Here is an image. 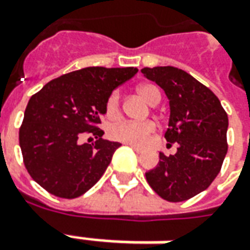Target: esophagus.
Masks as SVG:
<instances>
[{
    "mask_svg": "<svg viewBox=\"0 0 250 250\" xmlns=\"http://www.w3.org/2000/svg\"><path fill=\"white\" fill-rule=\"evenodd\" d=\"M128 146L132 147V149H134V150H135V152H137V153H142V152H144V150H142V147L135 146V145H130V144H128Z\"/></svg>",
    "mask_w": 250,
    "mask_h": 250,
    "instance_id": "1",
    "label": "esophagus"
}]
</instances>
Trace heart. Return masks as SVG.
<instances>
[{"mask_svg":"<svg viewBox=\"0 0 250 250\" xmlns=\"http://www.w3.org/2000/svg\"><path fill=\"white\" fill-rule=\"evenodd\" d=\"M137 91L139 96L150 105H156L160 100L159 90L152 84H142L137 89ZM105 115L111 120L120 116V91L119 90H113L108 97L106 104H105ZM156 130H157V125L154 120H145V122L125 120V122L112 125L108 130V134L112 139L119 141V142L130 144L135 146H144L152 137V134L156 132Z\"/></svg>","mask_w":250,"mask_h":250,"instance_id":"heart-1","label":"heart"}]
</instances>
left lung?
<instances>
[{"label":"left lung","instance_id":"1","mask_svg":"<svg viewBox=\"0 0 250 250\" xmlns=\"http://www.w3.org/2000/svg\"><path fill=\"white\" fill-rule=\"evenodd\" d=\"M169 100V127L164 134L176 153H160L159 166L146 172L150 188L169 203H181L209 188L227 153L229 118L219 98L193 76L175 67L144 68Z\"/></svg>","mask_w":250,"mask_h":250}]
</instances>
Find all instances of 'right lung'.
Wrapping results in <instances>:
<instances>
[{"instance_id": "1", "label": "right lung", "mask_w": 250, "mask_h": 250, "mask_svg": "<svg viewBox=\"0 0 250 250\" xmlns=\"http://www.w3.org/2000/svg\"><path fill=\"white\" fill-rule=\"evenodd\" d=\"M137 72L134 67L83 68L50 81L30 98L19 144L40 186L56 197L76 198L98 182L120 146L103 138L105 104ZM87 135L96 138L93 144H82Z\"/></svg>"}]
</instances>
